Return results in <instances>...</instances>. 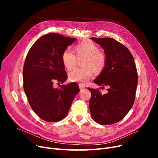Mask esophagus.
<instances>
[{
    "mask_svg": "<svg viewBox=\"0 0 158 158\" xmlns=\"http://www.w3.org/2000/svg\"><path fill=\"white\" fill-rule=\"evenodd\" d=\"M79 86L80 89H84V88H85V86L84 85H82V84H79Z\"/></svg>",
    "mask_w": 158,
    "mask_h": 158,
    "instance_id": "1",
    "label": "esophagus"
}]
</instances>
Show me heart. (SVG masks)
<instances>
[{
  "mask_svg": "<svg viewBox=\"0 0 158 158\" xmlns=\"http://www.w3.org/2000/svg\"><path fill=\"white\" fill-rule=\"evenodd\" d=\"M76 54L69 49H66L61 55L63 64L68 70H71L76 66L77 57H84L82 64L84 66L78 67L71 72L69 77L72 82L86 84L92 78L94 71L95 73L102 72L107 63L106 54L99 49V47L94 41L85 40L74 46Z\"/></svg>",
  "mask_w": 158,
  "mask_h": 158,
  "instance_id": "1",
  "label": "heart"
}]
</instances>
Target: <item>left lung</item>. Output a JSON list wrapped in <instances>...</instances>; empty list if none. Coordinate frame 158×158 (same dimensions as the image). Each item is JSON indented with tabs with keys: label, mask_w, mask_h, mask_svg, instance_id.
Returning a JSON list of instances; mask_svg holds the SVG:
<instances>
[{
	"label": "left lung",
	"mask_w": 158,
	"mask_h": 158,
	"mask_svg": "<svg viewBox=\"0 0 158 158\" xmlns=\"http://www.w3.org/2000/svg\"><path fill=\"white\" fill-rule=\"evenodd\" d=\"M92 39L104 48L107 56L105 68L94 82L109 88L106 94H101L98 88H88L92 94L89 110L97 123L111 125L125 117L134 104L138 83L136 66L129 49L117 40Z\"/></svg>",
	"instance_id": "1"
}]
</instances>
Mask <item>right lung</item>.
Returning <instances> with one entry per match:
<instances>
[{"instance_id":"1","label":"right lung","mask_w":158,"mask_h":158,"mask_svg":"<svg viewBox=\"0 0 158 158\" xmlns=\"http://www.w3.org/2000/svg\"><path fill=\"white\" fill-rule=\"evenodd\" d=\"M76 38L50 33L40 38L27 54L23 69V86L32 110L48 122L60 121L67 115L73 98L79 92L72 82L54 88V82L63 83L68 76L61 55Z\"/></svg>"}]
</instances>
